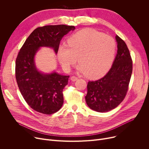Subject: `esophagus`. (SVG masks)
Returning a JSON list of instances; mask_svg holds the SVG:
<instances>
[{
	"label": "esophagus",
	"mask_w": 149,
	"mask_h": 149,
	"mask_svg": "<svg viewBox=\"0 0 149 149\" xmlns=\"http://www.w3.org/2000/svg\"><path fill=\"white\" fill-rule=\"evenodd\" d=\"M78 80V78L75 76H72L71 77H70V80L72 81H77Z\"/></svg>",
	"instance_id": "1"
}]
</instances>
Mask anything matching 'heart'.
I'll return each instance as SVG.
<instances>
[{
	"label": "heart",
	"instance_id": "1",
	"mask_svg": "<svg viewBox=\"0 0 149 149\" xmlns=\"http://www.w3.org/2000/svg\"><path fill=\"white\" fill-rule=\"evenodd\" d=\"M116 45L114 39L97 31L86 29L78 31L60 46L58 58L62 66L69 70L78 60L79 69L89 79L106 74L114 61Z\"/></svg>",
	"mask_w": 149,
	"mask_h": 149
}]
</instances>
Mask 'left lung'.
<instances>
[{
  "label": "left lung",
  "instance_id": "left-lung-1",
  "mask_svg": "<svg viewBox=\"0 0 149 149\" xmlns=\"http://www.w3.org/2000/svg\"><path fill=\"white\" fill-rule=\"evenodd\" d=\"M117 54L109 71L101 79L89 81L85 97L88 106L98 112L110 111L126 95L132 73V60L124 41L116 36Z\"/></svg>",
  "mask_w": 149,
  "mask_h": 149
}]
</instances>
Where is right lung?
Instances as JSON below:
<instances>
[{
    "label": "right lung",
    "instance_id": "right-lung-1",
    "mask_svg": "<svg viewBox=\"0 0 149 149\" xmlns=\"http://www.w3.org/2000/svg\"><path fill=\"white\" fill-rule=\"evenodd\" d=\"M75 26L46 25L34 29L23 45L15 60V79L22 95L34 111L50 115L58 111L63 104V91L69 75L56 72L45 74L38 71L34 56L42 46L52 48L56 54L60 40Z\"/></svg>",
    "mask_w": 149,
    "mask_h": 149
}]
</instances>
